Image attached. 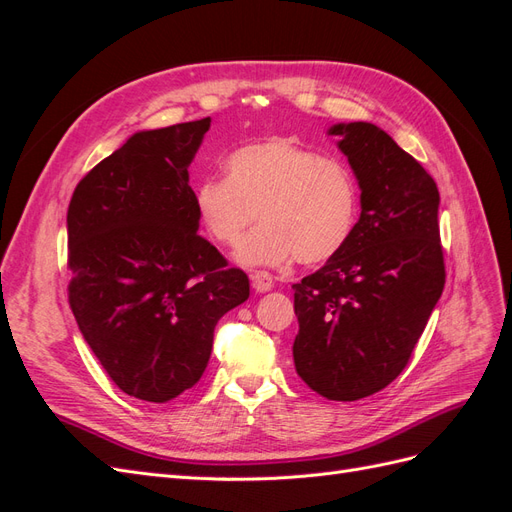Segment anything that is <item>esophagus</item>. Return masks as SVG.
Masks as SVG:
<instances>
[{"label":"esophagus","instance_id":"obj_1","mask_svg":"<svg viewBox=\"0 0 512 512\" xmlns=\"http://www.w3.org/2000/svg\"><path fill=\"white\" fill-rule=\"evenodd\" d=\"M250 282L256 292H269L273 288V277L267 271H254L250 275Z\"/></svg>","mask_w":512,"mask_h":512}]
</instances>
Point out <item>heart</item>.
I'll list each match as a JSON object with an SVG mask.
<instances>
[{
  "instance_id": "obj_1",
  "label": "heart",
  "mask_w": 512,
  "mask_h": 512,
  "mask_svg": "<svg viewBox=\"0 0 512 512\" xmlns=\"http://www.w3.org/2000/svg\"><path fill=\"white\" fill-rule=\"evenodd\" d=\"M222 177L203 179L194 207L218 245H235L254 220L237 260L243 265H318L339 254L359 218V183L348 164L322 158L290 138L235 149Z\"/></svg>"
}]
</instances>
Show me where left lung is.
Returning <instances> with one entry per match:
<instances>
[{
  "instance_id": "8db88e82",
  "label": "left lung",
  "mask_w": 512,
  "mask_h": 512,
  "mask_svg": "<svg viewBox=\"0 0 512 512\" xmlns=\"http://www.w3.org/2000/svg\"><path fill=\"white\" fill-rule=\"evenodd\" d=\"M361 190L346 247L294 290L301 380L333 401L382 391L410 361L444 288L438 185L410 153L367 121L327 130Z\"/></svg>"
}]
</instances>
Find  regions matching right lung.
Listing matches in <instances>:
<instances>
[{"label": "right lung", "mask_w": 512, "mask_h": 512, "mask_svg": "<svg viewBox=\"0 0 512 512\" xmlns=\"http://www.w3.org/2000/svg\"><path fill=\"white\" fill-rule=\"evenodd\" d=\"M211 117L134 132L76 185L68 297L123 393L166 404L205 374L218 320L250 297L241 269L198 235L188 166Z\"/></svg>", "instance_id": "right-lung-1"}]
</instances>
